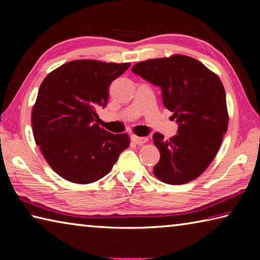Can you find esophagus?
<instances>
[{
	"label": "esophagus",
	"instance_id": "34e87169",
	"mask_svg": "<svg viewBox=\"0 0 260 260\" xmlns=\"http://www.w3.org/2000/svg\"><path fill=\"white\" fill-rule=\"evenodd\" d=\"M132 141H133L134 143L136 144H143V143H147L148 142V138H141V136H136V135H132Z\"/></svg>",
	"mask_w": 260,
	"mask_h": 260
}]
</instances>
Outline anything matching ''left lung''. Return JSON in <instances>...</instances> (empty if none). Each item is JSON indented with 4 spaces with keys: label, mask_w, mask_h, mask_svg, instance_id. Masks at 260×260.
<instances>
[{
    "label": "left lung",
    "mask_w": 260,
    "mask_h": 260,
    "mask_svg": "<svg viewBox=\"0 0 260 260\" xmlns=\"http://www.w3.org/2000/svg\"><path fill=\"white\" fill-rule=\"evenodd\" d=\"M132 71L160 87L162 103L179 126L170 140L153 134L160 152L153 174L169 184L200 177L217 155L228 127L226 93L219 77L184 55L140 61Z\"/></svg>",
    "instance_id": "1"
}]
</instances>
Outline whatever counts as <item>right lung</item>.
I'll use <instances>...</instances> for the list:
<instances>
[{"label":"right lung","instance_id":"right-lung-1","mask_svg":"<svg viewBox=\"0 0 260 260\" xmlns=\"http://www.w3.org/2000/svg\"><path fill=\"white\" fill-rule=\"evenodd\" d=\"M129 63L79 59L61 65L42 81L32 110L34 140L61 178L91 183L112 169L129 146L126 133L101 128L96 110L108 103L109 86Z\"/></svg>","mask_w":260,"mask_h":260}]
</instances>
